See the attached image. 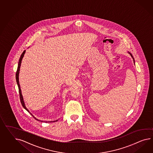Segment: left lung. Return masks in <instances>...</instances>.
Listing matches in <instances>:
<instances>
[{"mask_svg":"<svg viewBox=\"0 0 153 153\" xmlns=\"http://www.w3.org/2000/svg\"><path fill=\"white\" fill-rule=\"evenodd\" d=\"M128 53H129V54H130V55H131V57H132V58H133V60H134V62H134V58H133V56H132V55H131V53H130V52H128Z\"/></svg>","mask_w":153,"mask_h":153,"instance_id":"8db88e82","label":"left lung"}]
</instances>
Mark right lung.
Returning <instances> with one entry per match:
<instances>
[{"instance_id":"1","label":"right lung","mask_w":153,"mask_h":153,"mask_svg":"<svg viewBox=\"0 0 153 153\" xmlns=\"http://www.w3.org/2000/svg\"><path fill=\"white\" fill-rule=\"evenodd\" d=\"M25 51H24V52H22V55L20 56V59H19V63H18V69H17V71H16V82H17V84H18V88H19V95H20V102H21V103L22 104V107H24V108H25V109H26V111H27L28 112H29L30 114H31V115L33 116V117H34L35 119H36L37 120H39V119H36L35 117H34L30 112H29V111L26 108V106H25V103H24V100H23V97H22V91H21V89H20V84H19V71H20V66H21V63H22V58H23V57L24 56V54H25ZM41 121V120H40ZM55 121H57V120H55ZM55 121H53V122H55ZM41 122H43V121H42L41 120ZM52 122L51 121V122Z\"/></svg>"}]
</instances>
